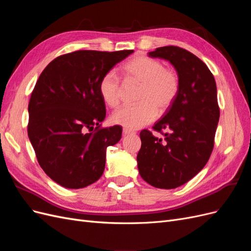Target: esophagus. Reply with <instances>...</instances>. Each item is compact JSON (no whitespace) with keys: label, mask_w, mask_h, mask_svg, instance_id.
Wrapping results in <instances>:
<instances>
[{"label":"esophagus","mask_w":251,"mask_h":251,"mask_svg":"<svg viewBox=\"0 0 251 251\" xmlns=\"http://www.w3.org/2000/svg\"><path fill=\"white\" fill-rule=\"evenodd\" d=\"M124 134L125 135H130V134H135V131L130 130V128H124Z\"/></svg>","instance_id":"1"}]
</instances>
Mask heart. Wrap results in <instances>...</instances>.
I'll return each mask as SVG.
<instances>
[{
    "instance_id": "obj_1",
    "label": "heart",
    "mask_w": 251,
    "mask_h": 251,
    "mask_svg": "<svg viewBox=\"0 0 251 251\" xmlns=\"http://www.w3.org/2000/svg\"><path fill=\"white\" fill-rule=\"evenodd\" d=\"M126 80L140 85L136 101L137 104L123 105L114 111L113 124L130 130L139 128L154 121L157 112L168 111L180 91V78L174 69L165 68L160 62L147 56H135L123 67ZM98 91L103 102L109 107H116L120 100V79L114 71L105 73L100 80Z\"/></svg>"
}]
</instances>
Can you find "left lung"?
Returning <instances> with one entry per match:
<instances>
[{
  "label": "left lung",
  "mask_w": 251,
  "mask_h": 251,
  "mask_svg": "<svg viewBox=\"0 0 251 251\" xmlns=\"http://www.w3.org/2000/svg\"><path fill=\"white\" fill-rule=\"evenodd\" d=\"M149 56L166 59L175 67L180 91L163 118L153 126L164 139L149 130L140 132L138 170L151 186L172 189L194 178L210 157L220 117L217 86L207 66L183 48L160 47L149 52Z\"/></svg>",
  "instance_id": "8db88e82"
}]
</instances>
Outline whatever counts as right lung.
<instances>
[{
	"instance_id": "1",
	"label": "right lung",
	"mask_w": 251,
	"mask_h": 251,
	"mask_svg": "<svg viewBox=\"0 0 251 251\" xmlns=\"http://www.w3.org/2000/svg\"><path fill=\"white\" fill-rule=\"evenodd\" d=\"M133 50H78L45 68L28 104V137L43 171L67 188H82L101 177L105 151L123 127H101L105 104L98 85Z\"/></svg>"
}]
</instances>
